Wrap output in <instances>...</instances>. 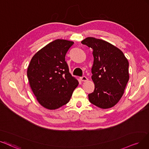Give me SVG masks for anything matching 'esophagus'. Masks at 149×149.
Segmentation results:
<instances>
[{
	"mask_svg": "<svg viewBox=\"0 0 149 149\" xmlns=\"http://www.w3.org/2000/svg\"><path fill=\"white\" fill-rule=\"evenodd\" d=\"M80 79H81V81H82V82H86V81H88L87 78L86 76H83L81 77Z\"/></svg>",
	"mask_w": 149,
	"mask_h": 149,
	"instance_id": "obj_1",
	"label": "esophagus"
}]
</instances>
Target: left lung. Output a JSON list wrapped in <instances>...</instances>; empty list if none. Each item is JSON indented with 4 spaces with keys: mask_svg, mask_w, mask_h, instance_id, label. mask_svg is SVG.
<instances>
[{
    "mask_svg": "<svg viewBox=\"0 0 149 149\" xmlns=\"http://www.w3.org/2000/svg\"><path fill=\"white\" fill-rule=\"evenodd\" d=\"M93 49L92 79L93 92L88 94L93 104L102 109L115 106L120 100L129 80V63L123 52L100 39L87 37L81 41Z\"/></svg>",
    "mask_w": 149,
    "mask_h": 149,
    "instance_id": "1",
    "label": "left lung"
}]
</instances>
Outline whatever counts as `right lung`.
I'll list each match as a JSON object with an SVG mask.
<instances>
[{"label":"right lung","instance_id":"1","mask_svg":"<svg viewBox=\"0 0 149 149\" xmlns=\"http://www.w3.org/2000/svg\"><path fill=\"white\" fill-rule=\"evenodd\" d=\"M74 42L57 39L32 58L27 68L30 86L38 103L54 110L70 101L79 82L69 72L65 55Z\"/></svg>","mask_w":149,"mask_h":149}]
</instances>
